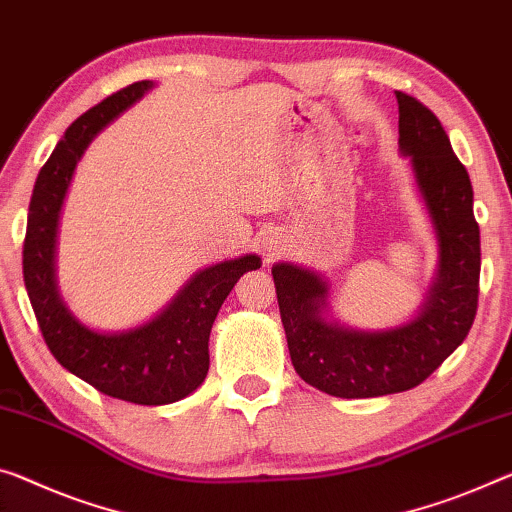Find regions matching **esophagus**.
<instances>
[{
	"label": "esophagus",
	"instance_id": "34e87169",
	"mask_svg": "<svg viewBox=\"0 0 512 512\" xmlns=\"http://www.w3.org/2000/svg\"><path fill=\"white\" fill-rule=\"evenodd\" d=\"M263 247H265L267 251H272V254H277V251H281V249H283V240H281V235H279V233H274V231L265 233Z\"/></svg>",
	"mask_w": 512,
	"mask_h": 512
}]
</instances>
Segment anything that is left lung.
<instances>
[{"instance_id":"obj_1","label":"left lung","mask_w":512,"mask_h":512,"mask_svg":"<svg viewBox=\"0 0 512 512\" xmlns=\"http://www.w3.org/2000/svg\"><path fill=\"white\" fill-rule=\"evenodd\" d=\"M398 148L410 157L416 190L437 238V272L412 320L355 329L329 313V283L295 263L272 267L290 361L306 384L336 398H375L419 387L465 341L478 309L481 231L474 190L442 123L396 91Z\"/></svg>"}]
</instances>
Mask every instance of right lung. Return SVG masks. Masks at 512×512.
<instances>
[{
  "instance_id": "right-lung-1",
  "label": "right lung",
  "mask_w": 512,
  "mask_h": 512,
  "mask_svg": "<svg viewBox=\"0 0 512 512\" xmlns=\"http://www.w3.org/2000/svg\"><path fill=\"white\" fill-rule=\"evenodd\" d=\"M153 86L151 80L125 86L70 125L36 178L22 249L31 309L54 359L105 396L135 405H169L201 387L210 366L212 322L242 274L261 267L256 254L203 267L155 318L121 332L91 329L61 300L57 231L77 162L93 137Z\"/></svg>"
}]
</instances>
